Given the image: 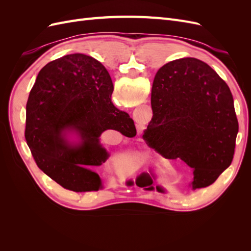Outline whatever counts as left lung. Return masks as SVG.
<instances>
[{
  "label": "left lung",
  "instance_id": "left-lung-1",
  "mask_svg": "<svg viewBox=\"0 0 251 251\" xmlns=\"http://www.w3.org/2000/svg\"><path fill=\"white\" fill-rule=\"evenodd\" d=\"M151 103L148 146L191 166L193 191L214 183L231 164L239 131L227 83L202 60L179 58L156 73Z\"/></svg>",
  "mask_w": 251,
  "mask_h": 251
}]
</instances>
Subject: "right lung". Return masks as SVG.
Instances as JSON below:
<instances>
[{"mask_svg": "<svg viewBox=\"0 0 251 251\" xmlns=\"http://www.w3.org/2000/svg\"><path fill=\"white\" fill-rule=\"evenodd\" d=\"M113 90L104 66L80 53L52 60L37 75L26 105L25 138L36 165L66 189L102 188L94 169L110 157L100 141L105 130L136 135L130 115L112 103Z\"/></svg>", "mask_w": 251, "mask_h": 251, "instance_id": "obj_1", "label": "right lung"}]
</instances>
